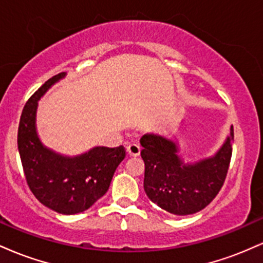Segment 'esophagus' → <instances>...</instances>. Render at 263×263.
<instances>
[{"mask_svg":"<svg viewBox=\"0 0 263 263\" xmlns=\"http://www.w3.org/2000/svg\"><path fill=\"white\" fill-rule=\"evenodd\" d=\"M127 152L129 156H138L141 153V147L137 143H129L127 146Z\"/></svg>","mask_w":263,"mask_h":263,"instance_id":"esophagus-1","label":"esophagus"}]
</instances>
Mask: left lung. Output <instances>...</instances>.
Listing matches in <instances>:
<instances>
[{"mask_svg":"<svg viewBox=\"0 0 263 263\" xmlns=\"http://www.w3.org/2000/svg\"><path fill=\"white\" fill-rule=\"evenodd\" d=\"M234 127L219 152L194 164H183L173 141L158 135L141 138L144 192L153 203L174 215H189L208 206L224 185L232 155Z\"/></svg>","mask_w":263,"mask_h":263,"instance_id":"left-lung-1","label":"left lung"}]
</instances>
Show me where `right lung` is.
<instances>
[{
  "label": "right lung",
  "mask_w": 263,
  "mask_h": 263,
  "mask_svg": "<svg viewBox=\"0 0 263 263\" xmlns=\"http://www.w3.org/2000/svg\"><path fill=\"white\" fill-rule=\"evenodd\" d=\"M65 77L59 73L47 80L23 107L17 143L29 189L42 204L59 214L73 215L89 209L110 186L115 171L126 157L123 146L95 147L69 158L45 148L35 131V111L43 93Z\"/></svg>",
  "instance_id": "1"
}]
</instances>
